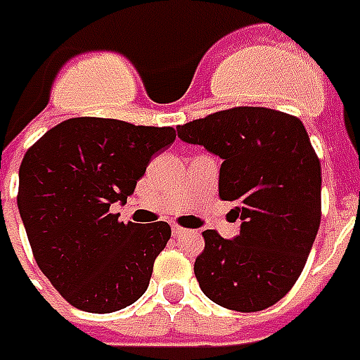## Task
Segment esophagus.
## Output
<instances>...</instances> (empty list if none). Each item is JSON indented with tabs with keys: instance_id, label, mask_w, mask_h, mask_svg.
<instances>
[{
	"instance_id": "1",
	"label": "esophagus",
	"mask_w": 360,
	"mask_h": 360,
	"mask_svg": "<svg viewBox=\"0 0 360 360\" xmlns=\"http://www.w3.org/2000/svg\"><path fill=\"white\" fill-rule=\"evenodd\" d=\"M188 233V231H186L184 226H180V225H176V223H172V234H174L176 238H178V236H182V234H186Z\"/></svg>"
}]
</instances>
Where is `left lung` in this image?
I'll return each mask as SVG.
<instances>
[{"label":"left lung","instance_id":"8db88e82","mask_svg":"<svg viewBox=\"0 0 360 360\" xmlns=\"http://www.w3.org/2000/svg\"><path fill=\"white\" fill-rule=\"evenodd\" d=\"M176 129L223 159L219 195L238 203V236L203 231L205 248L193 264L203 295L236 312L274 307L302 274L322 219V168L302 122L236 106Z\"/></svg>","mask_w":360,"mask_h":360}]
</instances>
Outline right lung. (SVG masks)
<instances>
[{
	"instance_id": "1",
	"label": "right lung",
	"mask_w": 360,
	"mask_h": 360,
	"mask_svg": "<svg viewBox=\"0 0 360 360\" xmlns=\"http://www.w3.org/2000/svg\"><path fill=\"white\" fill-rule=\"evenodd\" d=\"M172 127L70 118L25 153L17 205L40 271L71 307L108 314L134 304L170 238L165 221H118L147 165L174 143Z\"/></svg>"
}]
</instances>
